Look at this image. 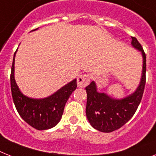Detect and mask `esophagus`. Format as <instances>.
Instances as JSON below:
<instances>
[{"instance_id":"34e87169","label":"esophagus","mask_w":156,"mask_h":156,"mask_svg":"<svg viewBox=\"0 0 156 156\" xmlns=\"http://www.w3.org/2000/svg\"><path fill=\"white\" fill-rule=\"evenodd\" d=\"M90 76L88 74H83L77 78V86L79 87H84L89 83Z\"/></svg>"}]
</instances>
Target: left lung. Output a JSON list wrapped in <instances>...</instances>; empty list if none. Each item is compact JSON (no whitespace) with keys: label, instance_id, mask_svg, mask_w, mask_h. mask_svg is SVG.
<instances>
[{"label":"left lung","instance_id":"1","mask_svg":"<svg viewBox=\"0 0 156 156\" xmlns=\"http://www.w3.org/2000/svg\"><path fill=\"white\" fill-rule=\"evenodd\" d=\"M132 39V47L141 52L143 56L142 75L136 91L124 98L114 99L104 92H99L95 81L85 87L87 120L100 132H112L124 125L133 116L142 99L146 83V55L136 37Z\"/></svg>","mask_w":156,"mask_h":156}]
</instances>
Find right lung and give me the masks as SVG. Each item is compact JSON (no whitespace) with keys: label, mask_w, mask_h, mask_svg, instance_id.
Segmentation results:
<instances>
[{"label":"right lung","mask_w":156,"mask_h":156,"mask_svg":"<svg viewBox=\"0 0 156 156\" xmlns=\"http://www.w3.org/2000/svg\"><path fill=\"white\" fill-rule=\"evenodd\" d=\"M37 29H34L35 31ZM14 53L10 83L12 100L19 115L27 123L37 130H47L55 127L61 119L65 104L77 87L76 79L63 86L51 96L43 99L30 98L20 92L14 77Z\"/></svg>","instance_id":"right-lung-1"}]
</instances>
